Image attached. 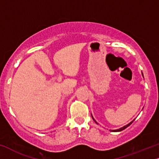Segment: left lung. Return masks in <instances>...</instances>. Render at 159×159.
Listing matches in <instances>:
<instances>
[{
	"label": "left lung",
	"mask_w": 159,
	"mask_h": 159,
	"mask_svg": "<svg viewBox=\"0 0 159 159\" xmlns=\"http://www.w3.org/2000/svg\"><path fill=\"white\" fill-rule=\"evenodd\" d=\"M142 75H143V74H142ZM91 116H92V115H91ZM92 118H93V116H92ZM93 120H94V119H93ZM134 121H131V122L129 123V124H127V125H125V126L122 127H121V128H119V129H117V130H112V131H113V132H119V131H121V130H125V128H127V127H129V126H130V125L131 124H132L133 122H134ZM94 121H95V122L97 123V121H96L95 120H94Z\"/></svg>",
	"instance_id": "8db88e82"
}]
</instances>
